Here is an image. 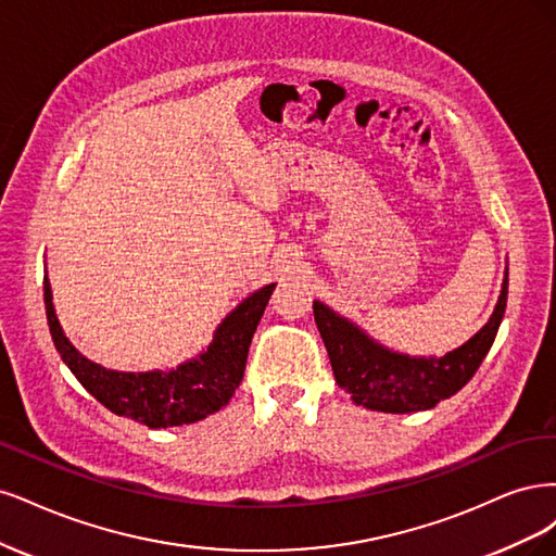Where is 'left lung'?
Instances as JSON below:
<instances>
[{"mask_svg": "<svg viewBox=\"0 0 556 556\" xmlns=\"http://www.w3.org/2000/svg\"><path fill=\"white\" fill-rule=\"evenodd\" d=\"M508 300V273L488 326L467 344L443 357H408L379 346L324 302H314V318L330 355L334 381L357 406L386 414H410L453 397L471 381L494 344Z\"/></svg>", "mask_w": 556, "mask_h": 556, "instance_id": "8db88e82", "label": "left lung"}]
</instances>
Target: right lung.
<instances>
[{
    "instance_id": "right-lung-1",
    "label": "right lung",
    "mask_w": 556,
    "mask_h": 556,
    "mask_svg": "<svg viewBox=\"0 0 556 556\" xmlns=\"http://www.w3.org/2000/svg\"><path fill=\"white\" fill-rule=\"evenodd\" d=\"M273 291L275 283L249 295L236 312L226 316L210 349L195 361L173 371L124 374L89 363L68 344L52 309L50 283L43 279L50 334L66 367L105 408L152 429L203 420L230 402L232 392L242 383L249 344Z\"/></svg>"
}]
</instances>
